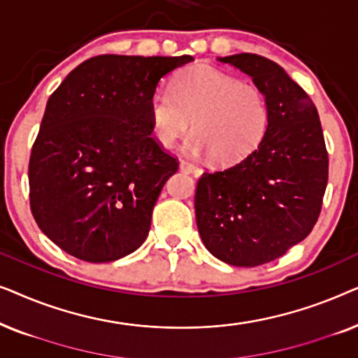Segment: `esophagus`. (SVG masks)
<instances>
[{
    "mask_svg": "<svg viewBox=\"0 0 358 358\" xmlns=\"http://www.w3.org/2000/svg\"><path fill=\"white\" fill-rule=\"evenodd\" d=\"M179 169L182 171V173H195V171H197V168H195L192 163H189V161L185 159L179 161Z\"/></svg>",
    "mask_w": 358,
    "mask_h": 358,
    "instance_id": "34e87169",
    "label": "esophagus"
}]
</instances>
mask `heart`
Instances as JSON below:
<instances>
[{"mask_svg":"<svg viewBox=\"0 0 358 358\" xmlns=\"http://www.w3.org/2000/svg\"><path fill=\"white\" fill-rule=\"evenodd\" d=\"M151 134L169 148L192 124L185 143L195 156H212L218 166H234L261 145L268 127L264 92L251 83L208 65L176 75L173 91L158 87L148 101Z\"/></svg>","mask_w":358,"mask_h":358,"instance_id":"b5f03b06","label":"heart"}]
</instances>
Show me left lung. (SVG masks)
<instances>
[{"instance_id":"obj_1","label":"left lung","mask_w":358,"mask_h":358,"mask_svg":"<svg viewBox=\"0 0 358 358\" xmlns=\"http://www.w3.org/2000/svg\"><path fill=\"white\" fill-rule=\"evenodd\" d=\"M218 60L246 73L264 92L268 127L246 159L202 174L195 190V220L215 257L256 267L283 256L311 233L329 161L316 106L280 65L256 53Z\"/></svg>"}]
</instances>
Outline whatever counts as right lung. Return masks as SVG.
Listing matches in <instances>:
<instances>
[{
    "label": "right lung",
    "mask_w": 358,
    "mask_h": 358,
    "mask_svg": "<svg viewBox=\"0 0 358 358\" xmlns=\"http://www.w3.org/2000/svg\"><path fill=\"white\" fill-rule=\"evenodd\" d=\"M182 57L99 55L48 97L29 161L34 218L58 248L86 262L129 256L148 236L178 161L151 136L150 96Z\"/></svg>",
    "instance_id": "right-lung-1"
}]
</instances>
